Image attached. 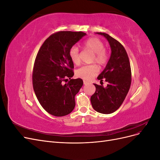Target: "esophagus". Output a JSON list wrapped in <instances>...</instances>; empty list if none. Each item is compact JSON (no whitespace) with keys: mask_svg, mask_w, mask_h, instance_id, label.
Instances as JSON below:
<instances>
[{"mask_svg":"<svg viewBox=\"0 0 160 160\" xmlns=\"http://www.w3.org/2000/svg\"><path fill=\"white\" fill-rule=\"evenodd\" d=\"M88 83H89V82H88V81H85V80L83 81V84H84V85H88Z\"/></svg>","mask_w":160,"mask_h":160,"instance_id":"1","label":"esophagus"}]
</instances>
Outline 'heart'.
<instances>
[{"mask_svg":"<svg viewBox=\"0 0 160 160\" xmlns=\"http://www.w3.org/2000/svg\"><path fill=\"white\" fill-rule=\"evenodd\" d=\"M83 49L94 53L92 62H96L100 67H104L107 65L109 61V54L108 51L105 49L103 41L97 37L88 38L83 42ZM69 55L71 61L76 65L81 62L80 52L78 47L72 46L69 51ZM99 72V68L95 64L85 65L80 67L76 71V75L85 80H90L95 77Z\"/></svg>","mask_w":160,"mask_h":160,"instance_id":"obj_1","label":"heart"}]
</instances>
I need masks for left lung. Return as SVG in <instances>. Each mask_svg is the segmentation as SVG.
<instances>
[{
    "mask_svg": "<svg viewBox=\"0 0 160 160\" xmlns=\"http://www.w3.org/2000/svg\"><path fill=\"white\" fill-rule=\"evenodd\" d=\"M108 41L111 54L105 69L98 79L108 82V86L94 84L95 92L91 97L92 107L99 113H112L118 110L125 99L132 83V71L129 57L123 46L105 32H97Z\"/></svg>",
    "mask_w": 160,
    "mask_h": 160,
    "instance_id": "obj_1",
    "label": "left lung"
}]
</instances>
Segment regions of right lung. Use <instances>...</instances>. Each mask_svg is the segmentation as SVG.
Instances as JSON below:
<instances>
[{
  "label": "right lung",
  "instance_id": "add662e5",
  "mask_svg": "<svg viewBox=\"0 0 160 160\" xmlns=\"http://www.w3.org/2000/svg\"><path fill=\"white\" fill-rule=\"evenodd\" d=\"M85 35L81 31L55 32L37 52L32 71L33 89L43 109L52 115L62 117L75 108V96L83 82L81 79H71L74 75V65L69 51ZM68 78L70 81L64 84Z\"/></svg>",
  "mask_w": 160,
  "mask_h": 160
}]
</instances>
